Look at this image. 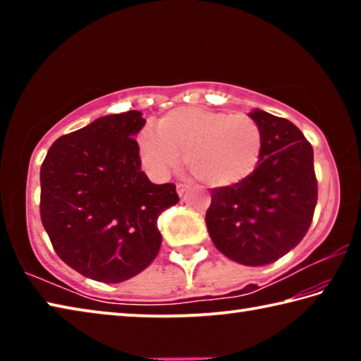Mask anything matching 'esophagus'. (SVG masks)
<instances>
[{
    "label": "esophagus",
    "mask_w": 361,
    "mask_h": 361,
    "mask_svg": "<svg viewBox=\"0 0 361 361\" xmlns=\"http://www.w3.org/2000/svg\"><path fill=\"white\" fill-rule=\"evenodd\" d=\"M188 186L186 185H176V192H178V195L181 197V195H185L188 192Z\"/></svg>",
    "instance_id": "34e87169"
}]
</instances>
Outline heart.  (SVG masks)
Listing matches in <instances>:
<instances>
[{
    "label": "heart",
    "instance_id": "obj_1",
    "mask_svg": "<svg viewBox=\"0 0 361 361\" xmlns=\"http://www.w3.org/2000/svg\"><path fill=\"white\" fill-rule=\"evenodd\" d=\"M140 157L157 178L180 166L181 154L195 178L204 185L234 188L252 176L259 164L262 137L247 114L183 106L157 122V130L145 129L138 138Z\"/></svg>",
    "mask_w": 361,
    "mask_h": 361
}]
</instances>
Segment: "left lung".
Masks as SVG:
<instances>
[{
	"label": "left lung",
	"instance_id": "obj_1",
	"mask_svg": "<svg viewBox=\"0 0 361 361\" xmlns=\"http://www.w3.org/2000/svg\"><path fill=\"white\" fill-rule=\"evenodd\" d=\"M262 137L259 164L234 188L212 189L205 223L215 247L243 266H264L295 248L317 204L314 149L288 119L255 108Z\"/></svg>",
	"mask_w": 361,
	"mask_h": 361
}]
</instances>
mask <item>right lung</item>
<instances>
[{
	"instance_id": "add662e5",
	"label": "right lung",
	"mask_w": 361,
	"mask_h": 361,
	"mask_svg": "<svg viewBox=\"0 0 361 361\" xmlns=\"http://www.w3.org/2000/svg\"><path fill=\"white\" fill-rule=\"evenodd\" d=\"M143 114H108L60 137L41 166V221L65 264L119 283L148 267L161 248L157 218L178 202L175 185L142 170Z\"/></svg>"
}]
</instances>
